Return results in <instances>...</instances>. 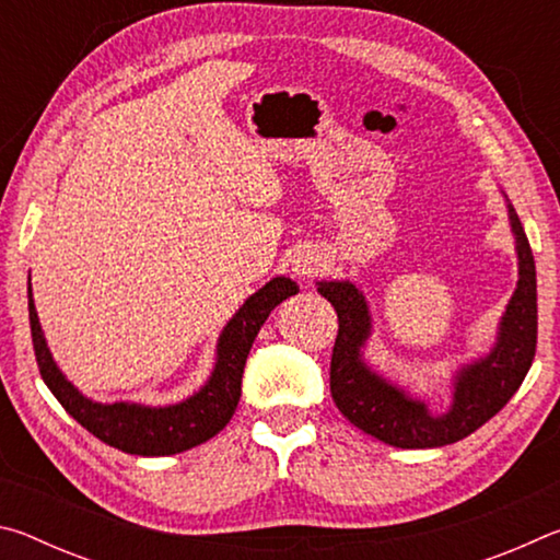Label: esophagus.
<instances>
[{
	"mask_svg": "<svg viewBox=\"0 0 560 560\" xmlns=\"http://www.w3.org/2000/svg\"><path fill=\"white\" fill-rule=\"evenodd\" d=\"M293 271H296L299 277H303V279L316 277V273L320 271V257L311 249L299 252L296 257H293Z\"/></svg>",
	"mask_w": 560,
	"mask_h": 560,
	"instance_id": "34e87169",
	"label": "esophagus"
}]
</instances>
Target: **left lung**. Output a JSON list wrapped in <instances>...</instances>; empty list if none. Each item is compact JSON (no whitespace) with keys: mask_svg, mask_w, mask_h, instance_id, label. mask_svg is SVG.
Segmentation results:
<instances>
[{"mask_svg":"<svg viewBox=\"0 0 560 560\" xmlns=\"http://www.w3.org/2000/svg\"><path fill=\"white\" fill-rule=\"evenodd\" d=\"M509 217L516 232L518 287L501 318L497 348L459 373L454 405L444 417H430L428 407L405 397L397 387L368 371L360 360V346L371 330L363 293L348 281L318 283V293L330 301L338 314V336L330 355V395L358 430L402 450L444 447L489 422L524 383L534 363L538 338L536 264L524 226L511 205Z\"/></svg>","mask_w":560,"mask_h":560,"instance_id":"8db88e82","label":"left lung"}]
</instances>
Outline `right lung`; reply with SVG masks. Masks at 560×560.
<instances>
[{"instance_id":"obj_1","label":"right lung","mask_w":560,"mask_h":560,"mask_svg":"<svg viewBox=\"0 0 560 560\" xmlns=\"http://www.w3.org/2000/svg\"><path fill=\"white\" fill-rule=\"evenodd\" d=\"M299 293V287L291 279H273L246 299L220 338L217 348V365L200 393L189 400L170 407H140V405H98L83 397L66 381L59 368L54 365L49 348L42 336L39 318H36L32 287H30V326L36 365L44 383L49 385L56 400L63 405L81 428L96 434L101 442L110 444L120 452L140 454V457H165L177 454L214 438L232 420V415L242 397L244 363L249 355L254 338H257L264 320L283 299Z\"/></svg>"}]
</instances>
